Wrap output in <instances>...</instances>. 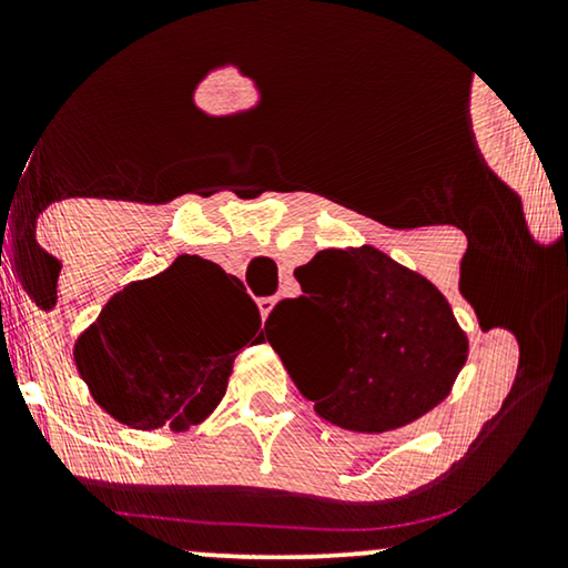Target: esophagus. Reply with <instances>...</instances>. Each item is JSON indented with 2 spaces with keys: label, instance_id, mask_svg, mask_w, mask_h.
Here are the masks:
<instances>
[{
  "label": "esophagus",
  "instance_id": "1",
  "mask_svg": "<svg viewBox=\"0 0 568 568\" xmlns=\"http://www.w3.org/2000/svg\"><path fill=\"white\" fill-rule=\"evenodd\" d=\"M256 304H258V312H262V317H266L272 312V306H275V298L262 296V298H256Z\"/></svg>",
  "mask_w": 568,
  "mask_h": 568
}]
</instances>
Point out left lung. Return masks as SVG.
<instances>
[{"instance_id": "1", "label": "left lung", "mask_w": 568, "mask_h": 568, "mask_svg": "<svg viewBox=\"0 0 568 568\" xmlns=\"http://www.w3.org/2000/svg\"><path fill=\"white\" fill-rule=\"evenodd\" d=\"M293 275L302 296L277 302L264 331L323 419L387 433L448 395L467 361V336L429 280L371 245L328 247ZM291 324L296 353L271 338Z\"/></svg>"}]
</instances>
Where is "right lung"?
<instances>
[{
  "label": "right lung",
  "mask_w": 568,
  "mask_h": 568,
  "mask_svg": "<svg viewBox=\"0 0 568 568\" xmlns=\"http://www.w3.org/2000/svg\"><path fill=\"white\" fill-rule=\"evenodd\" d=\"M262 325L237 277L200 256L109 298L77 342V368L114 419L175 433L205 419L226 393L232 363Z\"/></svg>",
  "instance_id": "right-lung-1"
}]
</instances>
